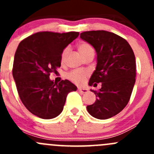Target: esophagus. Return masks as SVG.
Here are the masks:
<instances>
[{
    "instance_id": "34e87169",
    "label": "esophagus",
    "mask_w": 154,
    "mask_h": 154,
    "mask_svg": "<svg viewBox=\"0 0 154 154\" xmlns=\"http://www.w3.org/2000/svg\"><path fill=\"white\" fill-rule=\"evenodd\" d=\"M77 91H79L81 94H86V93L88 92V90L86 88H77Z\"/></svg>"
}]
</instances>
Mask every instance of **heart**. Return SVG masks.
<instances>
[{"instance_id": "1", "label": "heart", "mask_w": 154, "mask_h": 154, "mask_svg": "<svg viewBox=\"0 0 154 154\" xmlns=\"http://www.w3.org/2000/svg\"><path fill=\"white\" fill-rule=\"evenodd\" d=\"M77 48L78 52L80 53V55L85 58L87 56L90 54H94V51L93 48L91 47V45L88 43L82 42L77 44ZM68 53V48H66L62 53V60H65V59L67 57V54ZM89 75V73L87 71H73L71 73H69L68 75V78L70 80L74 83L77 85H83L86 81V78Z\"/></svg>"}]
</instances>
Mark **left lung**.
Masks as SVG:
<instances>
[{"mask_svg": "<svg viewBox=\"0 0 154 154\" xmlns=\"http://www.w3.org/2000/svg\"><path fill=\"white\" fill-rule=\"evenodd\" d=\"M80 38L94 47L97 66L89 86H97L95 102L87 111L97 119H109L124 109L130 100L136 82V58L133 49L122 37L105 30L86 31Z\"/></svg>", "mask_w": 154, "mask_h": 154, "instance_id": "left-lung-1", "label": "left lung"}]
</instances>
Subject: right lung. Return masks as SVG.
<instances>
[{
	"mask_svg": "<svg viewBox=\"0 0 154 154\" xmlns=\"http://www.w3.org/2000/svg\"><path fill=\"white\" fill-rule=\"evenodd\" d=\"M78 35V32H38L18 45L12 76L21 102L32 114L43 119L57 117L63 111L68 93L77 90L69 80L57 83L49 77L61 66L63 50Z\"/></svg>",
	"mask_w": 154,
	"mask_h": 154,
	"instance_id": "add662e5",
	"label": "right lung"
}]
</instances>
